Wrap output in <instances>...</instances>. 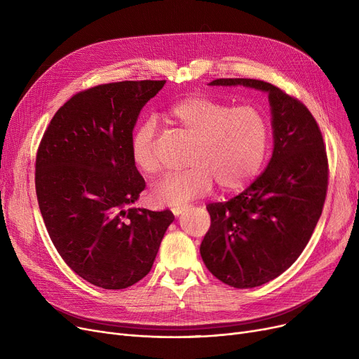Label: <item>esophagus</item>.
Masks as SVG:
<instances>
[{
  "mask_svg": "<svg viewBox=\"0 0 359 359\" xmlns=\"http://www.w3.org/2000/svg\"><path fill=\"white\" fill-rule=\"evenodd\" d=\"M183 211H186V206H175V208H172V212L175 214V217L182 215Z\"/></svg>",
  "mask_w": 359,
  "mask_h": 359,
  "instance_id": "obj_1",
  "label": "esophagus"
}]
</instances>
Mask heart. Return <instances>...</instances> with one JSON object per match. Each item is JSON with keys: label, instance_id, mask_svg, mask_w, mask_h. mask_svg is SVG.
<instances>
[{"label": "heart", "instance_id": "b5f03b06", "mask_svg": "<svg viewBox=\"0 0 359 359\" xmlns=\"http://www.w3.org/2000/svg\"><path fill=\"white\" fill-rule=\"evenodd\" d=\"M168 122L194 141L187 164L179 175H170L153 191L158 205H184L210 194L214 180L222 191L246 186L265 161L269 128L262 113L250 106L233 107L208 96H189L167 111ZM156 122L147 119L130 137V157L140 172H158L156 156Z\"/></svg>", "mask_w": 359, "mask_h": 359}]
</instances>
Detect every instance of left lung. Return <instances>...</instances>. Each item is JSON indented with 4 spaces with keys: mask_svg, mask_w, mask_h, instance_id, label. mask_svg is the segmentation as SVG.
Segmentation results:
<instances>
[{
    "mask_svg": "<svg viewBox=\"0 0 359 359\" xmlns=\"http://www.w3.org/2000/svg\"><path fill=\"white\" fill-rule=\"evenodd\" d=\"M210 86H243L268 93L273 151L246 191L206 206L211 227L201 244L208 271L234 288H255L285 272L303 253L322 215L327 156L310 110L280 88L252 79Z\"/></svg>",
    "mask_w": 359,
    "mask_h": 359,
    "instance_id": "1",
    "label": "left lung"
}]
</instances>
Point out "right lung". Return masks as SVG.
<instances>
[{
    "label": "right lung",
    "instance_id": "right-lung-1",
    "mask_svg": "<svg viewBox=\"0 0 359 359\" xmlns=\"http://www.w3.org/2000/svg\"><path fill=\"white\" fill-rule=\"evenodd\" d=\"M165 81L88 88L55 113L36 157V195L53 246L90 284L123 290L153 268L172 211L129 208L145 182L130 157L140 113Z\"/></svg>",
    "mask_w": 359,
    "mask_h": 359
}]
</instances>
